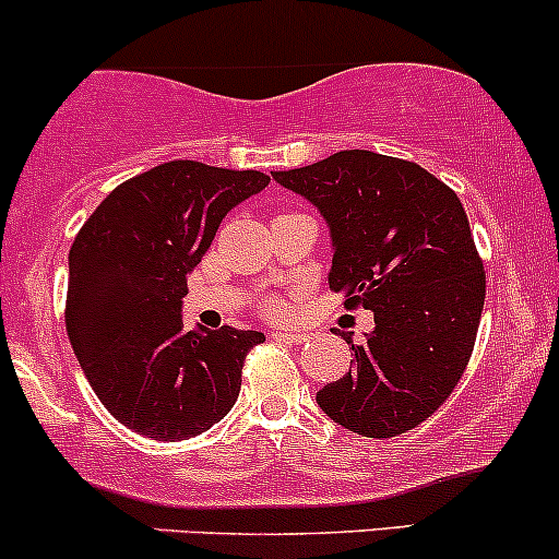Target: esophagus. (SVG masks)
<instances>
[{"label":"esophagus","mask_w":559,"mask_h":559,"mask_svg":"<svg viewBox=\"0 0 559 559\" xmlns=\"http://www.w3.org/2000/svg\"><path fill=\"white\" fill-rule=\"evenodd\" d=\"M274 337H277V341L293 343V346H300V343H306V341H309V335H306V332H300V330H296V332L280 330V332H274Z\"/></svg>","instance_id":"esophagus-1"}]
</instances>
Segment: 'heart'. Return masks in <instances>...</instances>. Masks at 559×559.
I'll list each match as a JSON object with an SVG mask.
<instances>
[{"instance_id":"b5f03b06","label":"heart","mask_w":559,"mask_h":559,"mask_svg":"<svg viewBox=\"0 0 559 559\" xmlns=\"http://www.w3.org/2000/svg\"><path fill=\"white\" fill-rule=\"evenodd\" d=\"M287 309V304L285 300H280V298H272V300H266V311L269 313H282Z\"/></svg>"}]
</instances>
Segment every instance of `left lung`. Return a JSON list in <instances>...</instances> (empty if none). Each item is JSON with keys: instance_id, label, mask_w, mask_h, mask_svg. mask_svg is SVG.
Instances as JSON below:
<instances>
[{"instance_id": "left-lung-1", "label": "left lung", "mask_w": 559, "mask_h": 559, "mask_svg": "<svg viewBox=\"0 0 559 559\" xmlns=\"http://www.w3.org/2000/svg\"><path fill=\"white\" fill-rule=\"evenodd\" d=\"M272 177L328 218L330 290L374 311L372 335L346 337L354 369L317 393L319 406L367 438L417 428L465 374L486 300L460 198L417 163L369 150Z\"/></svg>"}]
</instances>
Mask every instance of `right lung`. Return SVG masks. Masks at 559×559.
<instances>
[{
    "label": "right lung",
    "instance_id": "1",
    "mask_svg": "<svg viewBox=\"0 0 559 559\" xmlns=\"http://www.w3.org/2000/svg\"><path fill=\"white\" fill-rule=\"evenodd\" d=\"M261 171L168 160L118 185L68 253L66 330L92 391L118 423L185 441L235 406L255 330H187L181 298L218 224L261 192Z\"/></svg>",
    "mask_w": 559,
    "mask_h": 559
}]
</instances>
